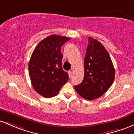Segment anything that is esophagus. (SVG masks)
Returning <instances> with one entry per match:
<instances>
[{
    "mask_svg": "<svg viewBox=\"0 0 134 134\" xmlns=\"http://www.w3.org/2000/svg\"><path fill=\"white\" fill-rule=\"evenodd\" d=\"M72 74H73V72H72V71H68V75H69V76H70V77H71V76H72Z\"/></svg>",
    "mask_w": 134,
    "mask_h": 134,
    "instance_id": "obj_1",
    "label": "esophagus"
}]
</instances>
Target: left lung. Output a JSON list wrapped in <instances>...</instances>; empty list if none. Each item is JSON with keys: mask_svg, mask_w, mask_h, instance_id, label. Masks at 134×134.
I'll return each instance as SVG.
<instances>
[{"mask_svg": "<svg viewBox=\"0 0 134 134\" xmlns=\"http://www.w3.org/2000/svg\"><path fill=\"white\" fill-rule=\"evenodd\" d=\"M84 59V77L75 89L81 97L94 100L103 95L111 86L115 70L109 53L102 43L88 37Z\"/></svg>", "mask_w": 134, "mask_h": 134, "instance_id": "left-lung-1", "label": "left lung"}]
</instances>
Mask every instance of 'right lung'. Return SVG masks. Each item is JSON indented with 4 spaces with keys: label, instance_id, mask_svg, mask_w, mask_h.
Masks as SVG:
<instances>
[{
    "label": "right lung",
    "instance_id": "add662e5",
    "mask_svg": "<svg viewBox=\"0 0 134 134\" xmlns=\"http://www.w3.org/2000/svg\"><path fill=\"white\" fill-rule=\"evenodd\" d=\"M70 38L52 35L43 39L31 54L28 64L32 86L46 98L54 97L68 80V74L63 70L61 47Z\"/></svg>",
    "mask_w": 134,
    "mask_h": 134
}]
</instances>
